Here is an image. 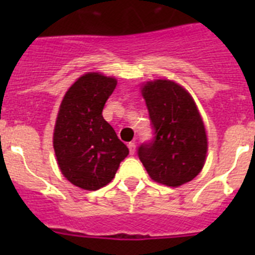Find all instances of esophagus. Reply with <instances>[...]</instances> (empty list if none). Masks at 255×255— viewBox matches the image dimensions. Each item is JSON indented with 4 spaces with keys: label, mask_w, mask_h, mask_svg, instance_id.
<instances>
[{
    "label": "esophagus",
    "mask_w": 255,
    "mask_h": 255,
    "mask_svg": "<svg viewBox=\"0 0 255 255\" xmlns=\"http://www.w3.org/2000/svg\"><path fill=\"white\" fill-rule=\"evenodd\" d=\"M128 147H129L130 154H134V153H135V149H136V144H135L134 141H130V143L128 144Z\"/></svg>",
    "instance_id": "obj_1"
}]
</instances>
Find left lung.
<instances>
[{"label":"left lung","instance_id":"8db88e82","mask_svg":"<svg viewBox=\"0 0 255 255\" xmlns=\"http://www.w3.org/2000/svg\"><path fill=\"white\" fill-rule=\"evenodd\" d=\"M154 138L138 149L139 159L154 181L180 186L202 171L207 134L194 100L177 83L148 82L141 88Z\"/></svg>","mask_w":255,"mask_h":255}]
</instances>
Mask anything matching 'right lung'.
<instances>
[{"label":"right lung","mask_w":255,"mask_h":255,"mask_svg":"<svg viewBox=\"0 0 255 255\" xmlns=\"http://www.w3.org/2000/svg\"><path fill=\"white\" fill-rule=\"evenodd\" d=\"M116 84V79L102 74H85L69 88L61 102L53 132L56 158L62 175L85 190L107 185L129 154L102 116Z\"/></svg>","instance_id":"add662e5"}]
</instances>
